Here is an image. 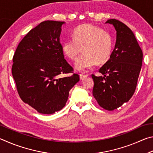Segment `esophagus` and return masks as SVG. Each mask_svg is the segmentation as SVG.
<instances>
[{
  "label": "esophagus",
  "mask_w": 153,
  "mask_h": 153,
  "mask_svg": "<svg viewBox=\"0 0 153 153\" xmlns=\"http://www.w3.org/2000/svg\"><path fill=\"white\" fill-rule=\"evenodd\" d=\"M86 77H88V75L83 74H79V77H80V79H84V78H86Z\"/></svg>",
  "instance_id": "obj_1"
}]
</instances>
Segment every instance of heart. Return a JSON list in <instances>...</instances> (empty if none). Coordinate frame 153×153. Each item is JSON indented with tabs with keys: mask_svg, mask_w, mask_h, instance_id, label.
I'll use <instances>...</instances> for the list:
<instances>
[{
	"mask_svg": "<svg viewBox=\"0 0 153 153\" xmlns=\"http://www.w3.org/2000/svg\"><path fill=\"white\" fill-rule=\"evenodd\" d=\"M113 43L110 35L102 28L91 24H84L74 30L73 37L63 43L64 53L72 61H76L81 52L84 53L76 61V68L84 71L97 64L107 61L112 52Z\"/></svg>",
	"mask_w": 153,
	"mask_h": 153,
	"instance_id": "b5f03b06",
	"label": "heart"
}]
</instances>
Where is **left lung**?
Listing matches in <instances>:
<instances>
[{"instance_id": "obj_1", "label": "left lung", "mask_w": 153, "mask_h": 153, "mask_svg": "<svg viewBox=\"0 0 153 153\" xmlns=\"http://www.w3.org/2000/svg\"><path fill=\"white\" fill-rule=\"evenodd\" d=\"M116 30V42L110 59L99 69L104 76L92 74V94L98 105L113 111L129 101L136 90L143 54L134 33L120 21L111 19Z\"/></svg>"}]
</instances>
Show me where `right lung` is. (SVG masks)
Masks as SVG:
<instances>
[{"label": "right lung", "instance_id": "obj_1", "mask_svg": "<svg viewBox=\"0 0 153 153\" xmlns=\"http://www.w3.org/2000/svg\"><path fill=\"white\" fill-rule=\"evenodd\" d=\"M63 22L45 21L28 32L13 57L12 75L19 97L38 113L53 114L62 109L69 92L79 81L78 74L64 57L60 42Z\"/></svg>", "mask_w": 153, "mask_h": 153}]
</instances>
